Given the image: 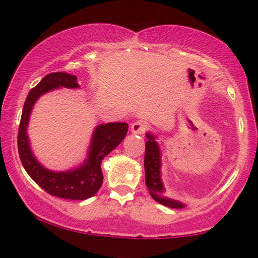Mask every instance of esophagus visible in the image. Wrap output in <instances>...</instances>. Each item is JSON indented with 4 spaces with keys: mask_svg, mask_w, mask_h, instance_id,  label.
Masks as SVG:
<instances>
[{
    "mask_svg": "<svg viewBox=\"0 0 258 258\" xmlns=\"http://www.w3.org/2000/svg\"><path fill=\"white\" fill-rule=\"evenodd\" d=\"M147 130V124L143 123L141 120H138V121H134L131 126V131H132L133 134H143L146 132Z\"/></svg>",
    "mask_w": 258,
    "mask_h": 258,
    "instance_id": "34e87169",
    "label": "esophagus"
}]
</instances>
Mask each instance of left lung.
<instances>
[{"instance_id": "1", "label": "left lung", "mask_w": 258, "mask_h": 258, "mask_svg": "<svg viewBox=\"0 0 258 258\" xmlns=\"http://www.w3.org/2000/svg\"><path fill=\"white\" fill-rule=\"evenodd\" d=\"M146 137V155H145V175L146 185L149 194L157 203L169 208H184L185 204L178 200L168 198L165 196L166 189L161 180V151L158 142L156 141V135L147 132Z\"/></svg>"}]
</instances>
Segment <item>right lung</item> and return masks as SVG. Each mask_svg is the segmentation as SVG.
I'll list each match as a JSON object with an SVG mask.
<instances>
[{"instance_id": "right-lung-1", "label": "right lung", "mask_w": 258, "mask_h": 258, "mask_svg": "<svg viewBox=\"0 0 258 258\" xmlns=\"http://www.w3.org/2000/svg\"><path fill=\"white\" fill-rule=\"evenodd\" d=\"M60 87L78 89L80 85L77 77L67 73H51L29 91L19 125L18 151L20 160L28 175L47 194L63 199L85 200L97 194L102 185V160L123 141L127 134L128 124L116 121L98 125L92 133L86 159L80 166L68 171H51L34 156L27 127L30 113L38 98Z\"/></svg>"}]
</instances>
